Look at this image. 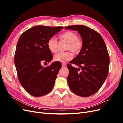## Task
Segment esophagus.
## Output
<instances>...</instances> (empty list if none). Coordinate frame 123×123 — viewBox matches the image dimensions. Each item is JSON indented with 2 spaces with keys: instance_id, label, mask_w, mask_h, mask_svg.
<instances>
[{
  "instance_id": "esophagus-1",
  "label": "esophagus",
  "mask_w": 123,
  "mask_h": 123,
  "mask_svg": "<svg viewBox=\"0 0 123 123\" xmlns=\"http://www.w3.org/2000/svg\"><path fill=\"white\" fill-rule=\"evenodd\" d=\"M66 67V65L65 64V63H63V64H62V68H65Z\"/></svg>"
}]
</instances>
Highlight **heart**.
Returning <instances> with one entry per match:
<instances>
[{"mask_svg":"<svg viewBox=\"0 0 123 123\" xmlns=\"http://www.w3.org/2000/svg\"><path fill=\"white\" fill-rule=\"evenodd\" d=\"M61 38L68 43L67 44L66 50H70L74 54H78L80 53L83 47V40L78 37L76 33L67 31L64 32L61 35ZM58 42L54 38L49 39L47 42V47L51 52L55 53L57 51ZM73 57L72 53L70 51L65 52H59L56 54L54 59L55 61L61 62H65L71 60Z\"/></svg>","mask_w":123,"mask_h":123,"instance_id":"obj_1","label":"heart"}]
</instances>
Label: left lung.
Listing matches in <instances>:
<instances>
[{"mask_svg": "<svg viewBox=\"0 0 123 123\" xmlns=\"http://www.w3.org/2000/svg\"><path fill=\"white\" fill-rule=\"evenodd\" d=\"M65 28L77 31L83 42L82 50L70 62L81 70L67 65L68 84L74 94L88 97L98 91L108 74L110 59L106 44L99 33L85 25H73Z\"/></svg>", "mask_w": 123, "mask_h": 123, "instance_id": "8db88e82", "label": "left lung"}]
</instances>
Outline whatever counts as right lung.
<instances>
[{
    "instance_id": "add662e5",
    "label": "right lung",
    "mask_w": 123,
    "mask_h": 123,
    "mask_svg": "<svg viewBox=\"0 0 123 123\" xmlns=\"http://www.w3.org/2000/svg\"><path fill=\"white\" fill-rule=\"evenodd\" d=\"M63 28L36 25L24 32L18 39L14 62L19 82L30 94L38 97L52 90L62 64L55 62L43 67L42 63L52 61L48 40Z\"/></svg>"
}]
</instances>
